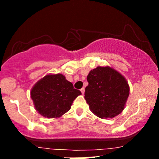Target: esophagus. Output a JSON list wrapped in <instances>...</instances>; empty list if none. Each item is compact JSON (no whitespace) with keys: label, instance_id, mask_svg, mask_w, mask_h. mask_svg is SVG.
I'll use <instances>...</instances> for the list:
<instances>
[{"label":"esophagus","instance_id":"obj_1","mask_svg":"<svg viewBox=\"0 0 159 159\" xmlns=\"http://www.w3.org/2000/svg\"><path fill=\"white\" fill-rule=\"evenodd\" d=\"M84 91H85L84 87H82V88L81 89V93H82V94L84 93Z\"/></svg>","mask_w":159,"mask_h":159}]
</instances>
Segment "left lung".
<instances>
[{
  "label": "left lung",
  "mask_w": 159,
  "mask_h": 159,
  "mask_svg": "<svg viewBox=\"0 0 159 159\" xmlns=\"http://www.w3.org/2000/svg\"><path fill=\"white\" fill-rule=\"evenodd\" d=\"M87 80L84 98L96 116L113 118L123 111L130 89L123 75L110 66H98L89 72Z\"/></svg>",
  "instance_id": "1"
}]
</instances>
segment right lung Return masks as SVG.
<instances>
[{"label":"right lung","mask_w":159,"mask_h":159,"mask_svg":"<svg viewBox=\"0 0 159 159\" xmlns=\"http://www.w3.org/2000/svg\"><path fill=\"white\" fill-rule=\"evenodd\" d=\"M81 94L62 74L47 75L36 82L30 91L35 109L47 118H58L64 114Z\"/></svg>","instance_id":"add662e5"}]
</instances>
